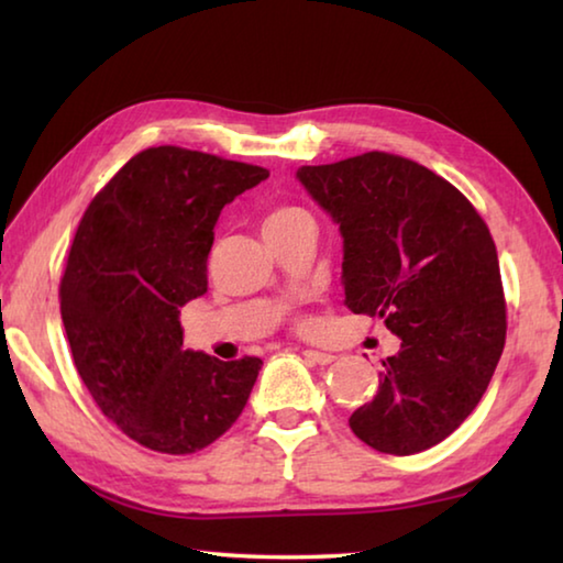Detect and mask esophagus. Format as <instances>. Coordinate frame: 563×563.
I'll return each instance as SVG.
<instances>
[{"label":"esophagus","mask_w":563,"mask_h":563,"mask_svg":"<svg viewBox=\"0 0 563 563\" xmlns=\"http://www.w3.org/2000/svg\"><path fill=\"white\" fill-rule=\"evenodd\" d=\"M302 357L312 362V365H330V362H335V355H330V352H320V350H302Z\"/></svg>","instance_id":"esophagus-1"}]
</instances>
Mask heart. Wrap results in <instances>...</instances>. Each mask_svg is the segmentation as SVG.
<instances>
[{
	"mask_svg": "<svg viewBox=\"0 0 563 563\" xmlns=\"http://www.w3.org/2000/svg\"><path fill=\"white\" fill-rule=\"evenodd\" d=\"M305 216L308 213H305L298 206H275L273 211H268L263 218V231H268V228H278V225H288Z\"/></svg>",
	"mask_w": 563,
	"mask_h": 563,
	"instance_id": "b5f03b06",
	"label": "heart"
}]
</instances>
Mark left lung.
<instances>
[{
    "instance_id": "8db88e82",
    "label": "left lung",
    "mask_w": 563,
    "mask_h": 563,
    "mask_svg": "<svg viewBox=\"0 0 563 563\" xmlns=\"http://www.w3.org/2000/svg\"><path fill=\"white\" fill-rule=\"evenodd\" d=\"M298 178L340 225L345 305L402 340L352 432L385 454L430 450L479 405L507 340L489 228L450 180L385 151Z\"/></svg>"
}]
</instances>
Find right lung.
Returning a JSON list of instances; mask_svg holds the SVG:
<instances>
[{
	"mask_svg": "<svg viewBox=\"0 0 563 563\" xmlns=\"http://www.w3.org/2000/svg\"><path fill=\"white\" fill-rule=\"evenodd\" d=\"M271 174L203 151L156 146L103 186L76 228L59 285L76 373L133 442L194 454L241 417L261 357L184 350L180 308L208 290L223 206Z\"/></svg>",
	"mask_w": 563,
	"mask_h": 563,
	"instance_id": "1",
	"label": "right lung"
}]
</instances>
